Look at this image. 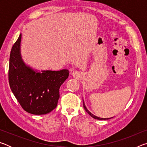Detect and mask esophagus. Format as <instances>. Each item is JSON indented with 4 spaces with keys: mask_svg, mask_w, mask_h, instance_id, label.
<instances>
[{
    "mask_svg": "<svg viewBox=\"0 0 147 147\" xmlns=\"http://www.w3.org/2000/svg\"><path fill=\"white\" fill-rule=\"evenodd\" d=\"M72 75L74 77H76L78 75V71H73V73H72Z\"/></svg>",
    "mask_w": 147,
    "mask_h": 147,
    "instance_id": "obj_1",
    "label": "esophagus"
}]
</instances>
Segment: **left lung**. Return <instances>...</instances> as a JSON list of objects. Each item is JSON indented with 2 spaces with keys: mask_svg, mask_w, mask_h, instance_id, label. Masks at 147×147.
I'll use <instances>...</instances> for the list:
<instances>
[{
  "mask_svg": "<svg viewBox=\"0 0 147 147\" xmlns=\"http://www.w3.org/2000/svg\"><path fill=\"white\" fill-rule=\"evenodd\" d=\"M83 104H84V109H85V110L87 111V113H88L89 115H91L93 118L95 119H98V120H107V119H111V118H109V119H108V118H100V117H98L94 115L93 114H92V113L90 112V111H89L88 110V109H87L86 106V105H85V103H84V100H83ZM111 118H112V117H111Z\"/></svg>",
  "mask_w": 147,
  "mask_h": 147,
  "instance_id": "1",
  "label": "left lung"
}]
</instances>
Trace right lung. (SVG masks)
<instances>
[{
	"instance_id": "right-lung-1",
	"label": "right lung",
	"mask_w": 147,
	"mask_h": 147,
	"mask_svg": "<svg viewBox=\"0 0 147 147\" xmlns=\"http://www.w3.org/2000/svg\"><path fill=\"white\" fill-rule=\"evenodd\" d=\"M21 34L12 47L9 56L8 80L11 90L20 105L28 113L44 115L56 108L59 88L68 78L67 69L35 71L24 63L21 54Z\"/></svg>"
}]
</instances>
